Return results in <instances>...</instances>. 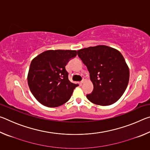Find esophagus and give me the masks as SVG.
Masks as SVG:
<instances>
[{
    "mask_svg": "<svg viewBox=\"0 0 150 150\" xmlns=\"http://www.w3.org/2000/svg\"><path fill=\"white\" fill-rule=\"evenodd\" d=\"M85 79H83L82 81H81V83H82V84H83V83H85Z\"/></svg>",
    "mask_w": 150,
    "mask_h": 150,
    "instance_id": "1",
    "label": "esophagus"
}]
</instances>
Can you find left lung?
<instances>
[{"label": "left lung", "instance_id": "left-lung-1", "mask_svg": "<svg viewBox=\"0 0 150 150\" xmlns=\"http://www.w3.org/2000/svg\"><path fill=\"white\" fill-rule=\"evenodd\" d=\"M78 56L87 66L93 84L92 93L87 98L95 105H112L126 91L130 71L122 55L118 50L105 45L83 48L77 51Z\"/></svg>", "mask_w": 150, "mask_h": 150}]
</instances>
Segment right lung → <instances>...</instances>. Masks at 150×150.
<instances>
[{
  "instance_id": "right-lung-1",
  "label": "right lung",
  "mask_w": 150,
  "mask_h": 150,
  "mask_svg": "<svg viewBox=\"0 0 150 150\" xmlns=\"http://www.w3.org/2000/svg\"><path fill=\"white\" fill-rule=\"evenodd\" d=\"M76 50H47L32 59L28 74L30 91L39 103L57 107L67 102L78 84L71 82L65 66Z\"/></svg>"
}]
</instances>
